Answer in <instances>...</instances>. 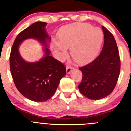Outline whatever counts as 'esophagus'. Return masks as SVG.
<instances>
[{"mask_svg": "<svg viewBox=\"0 0 131 131\" xmlns=\"http://www.w3.org/2000/svg\"><path fill=\"white\" fill-rule=\"evenodd\" d=\"M72 69H73L72 67L69 66H67V68H66V72H67V73H69L71 72V70H72Z\"/></svg>", "mask_w": 131, "mask_h": 131, "instance_id": "esophagus-1", "label": "esophagus"}]
</instances>
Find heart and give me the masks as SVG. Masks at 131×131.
I'll list each match as a JSON object with an SVG mask.
<instances>
[{"instance_id": "obj_1", "label": "heart", "mask_w": 131, "mask_h": 131, "mask_svg": "<svg viewBox=\"0 0 131 131\" xmlns=\"http://www.w3.org/2000/svg\"><path fill=\"white\" fill-rule=\"evenodd\" d=\"M61 44L56 42L60 60L67 56V48H71L72 57L79 63L92 60L100 50L103 33L99 28H93L89 24L77 23L63 27L58 33Z\"/></svg>"}]
</instances>
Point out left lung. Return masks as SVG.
<instances>
[{
  "label": "left lung",
  "mask_w": 131,
  "mask_h": 131,
  "mask_svg": "<svg viewBox=\"0 0 131 131\" xmlns=\"http://www.w3.org/2000/svg\"><path fill=\"white\" fill-rule=\"evenodd\" d=\"M104 42L100 54L91 63L79 68L82 81L80 92L91 100H100L115 89L121 69L119 53L113 35L102 26Z\"/></svg>",
  "instance_id": "left-lung-1"
}]
</instances>
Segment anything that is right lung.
<instances>
[{
	"label": "right lung",
	"instance_id": "1",
	"mask_svg": "<svg viewBox=\"0 0 131 131\" xmlns=\"http://www.w3.org/2000/svg\"><path fill=\"white\" fill-rule=\"evenodd\" d=\"M47 23L37 21L23 30L14 42L10 55V68L15 86L25 98L34 102H45L55 93L60 79L66 75V67L50 56L47 41L50 40L45 31ZM37 39L45 46V56L40 61L30 63L19 55L18 47L23 40Z\"/></svg>",
	"mask_w": 131,
	"mask_h": 131
}]
</instances>
